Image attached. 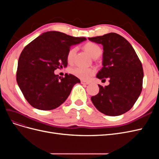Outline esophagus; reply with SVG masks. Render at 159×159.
<instances>
[{"instance_id":"34e87169","label":"esophagus","mask_w":159,"mask_h":159,"mask_svg":"<svg viewBox=\"0 0 159 159\" xmlns=\"http://www.w3.org/2000/svg\"><path fill=\"white\" fill-rule=\"evenodd\" d=\"M81 84L83 85H88L89 84V81H81Z\"/></svg>"}]
</instances>
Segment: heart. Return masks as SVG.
Instances as JSON below:
<instances>
[{"label": "heart", "mask_w": 159, "mask_h": 159, "mask_svg": "<svg viewBox=\"0 0 159 159\" xmlns=\"http://www.w3.org/2000/svg\"><path fill=\"white\" fill-rule=\"evenodd\" d=\"M84 48L93 58H97V57L102 54V48L95 43L88 42L84 45ZM77 50H78L77 47H73L69 50L68 54H67V60H68V63L71 64L73 62ZM70 72L71 74H73L77 78L81 80H88L94 75L95 70L93 68H82V67L77 66L70 68Z\"/></svg>", "instance_id": "b5f03b06"}]
</instances>
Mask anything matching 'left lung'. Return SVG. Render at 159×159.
<instances>
[{"instance_id":"1","label":"left lung","mask_w":159,"mask_h":159,"mask_svg":"<svg viewBox=\"0 0 159 159\" xmlns=\"http://www.w3.org/2000/svg\"><path fill=\"white\" fill-rule=\"evenodd\" d=\"M103 46V68L97 78L109 79V84L98 85L99 93L91 98L100 112L117 116L131 109L143 88V69L141 60L131 44L123 36L111 32L101 36L88 38Z\"/></svg>"}]
</instances>
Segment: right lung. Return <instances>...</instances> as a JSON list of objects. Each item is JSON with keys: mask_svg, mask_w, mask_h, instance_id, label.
<instances>
[{"mask_svg": "<svg viewBox=\"0 0 159 159\" xmlns=\"http://www.w3.org/2000/svg\"><path fill=\"white\" fill-rule=\"evenodd\" d=\"M86 40L64 33H43L22 51L18 62L16 81L27 102L33 107L52 110L68 98L80 80L74 75L54 74V70L68 65L67 54L72 45Z\"/></svg>", "mask_w": 159, "mask_h": 159, "instance_id": "right-lung-1", "label": "right lung"}]
</instances>
